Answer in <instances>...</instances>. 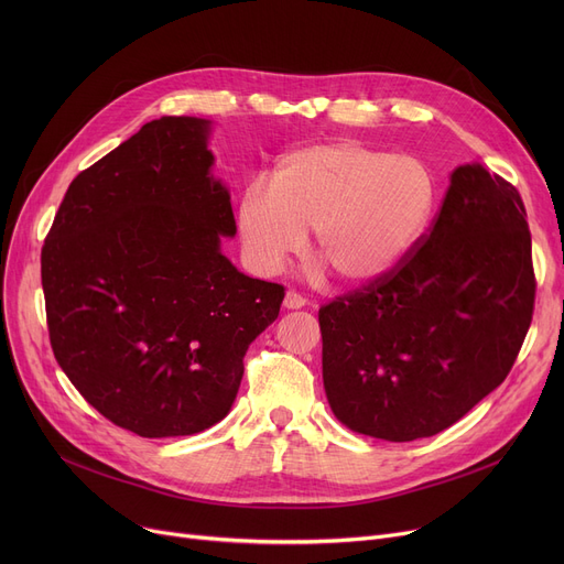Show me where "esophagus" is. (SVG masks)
Listing matches in <instances>:
<instances>
[{"mask_svg": "<svg viewBox=\"0 0 564 564\" xmlns=\"http://www.w3.org/2000/svg\"><path fill=\"white\" fill-rule=\"evenodd\" d=\"M283 306H285V308H290V311H297V308L306 306V300L302 297V294H300V292H294V290H288V294H285V300H283Z\"/></svg>", "mask_w": 564, "mask_h": 564, "instance_id": "esophagus-1", "label": "esophagus"}]
</instances>
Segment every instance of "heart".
<instances>
[{"label": "heart", "mask_w": 564, "mask_h": 564, "mask_svg": "<svg viewBox=\"0 0 564 564\" xmlns=\"http://www.w3.org/2000/svg\"><path fill=\"white\" fill-rule=\"evenodd\" d=\"M438 181L419 158L361 141L304 145L281 155L270 189L249 187L237 205L245 256L279 274L315 230V256L347 283L389 274L427 230Z\"/></svg>", "instance_id": "heart-1"}]
</instances>
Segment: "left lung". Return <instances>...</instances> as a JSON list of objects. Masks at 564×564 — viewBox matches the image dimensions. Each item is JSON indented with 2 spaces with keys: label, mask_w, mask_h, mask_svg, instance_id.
<instances>
[{
  "label": "left lung",
  "mask_w": 564,
  "mask_h": 564,
  "mask_svg": "<svg viewBox=\"0 0 564 564\" xmlns=\"http://www.w3.org/2000/svg\"><path fill=\"white\" fill-rule=\"evenodd\" d=\"M535 288L521 194L480 164L457 166L432 226L393 270L317 313L336 419L387 441L455 425L512 370Z\"/></svg>",
  "instance_id": "obj_1"
}]
</instances>
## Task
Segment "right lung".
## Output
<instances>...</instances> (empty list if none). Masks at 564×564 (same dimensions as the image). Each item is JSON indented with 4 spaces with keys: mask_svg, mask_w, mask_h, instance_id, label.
Wrapping results in <instances>:
<instances>
[{
    "mask_svg": "<svg viewBox=\"0 0 564 564\" xmlns=\"http://www.w3.org/2000/svg\"><path fill=\"white\" fill-rule=\"evenodd\" d=\"M207 121L162 116L70 183L41 251L50 345L82 398L145 438L219 423L285 288L221 253Z\"/></svg>",
    "mask_w": 564,
    "mask_h": 564,
    "instance_id": "add662e5",
    "label": "right lung"
}]
</instances>
